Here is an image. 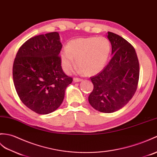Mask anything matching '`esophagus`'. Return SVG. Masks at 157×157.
<instances>
[{
    "instance_id": "obj_1",
    "label": "esophagus",
    "mask_w": 157,
    "mask_h": 157,
    "mask_svg": "<svg viewBox=\"0 0 157 157\" xmlns=\"http://www.w3.org/2000/svg\"><path fill=\"white\" fill-rule=\"evenodd\" d=\"M82 79L78 78H74V82H82Z\"/></svg>"
}]
</instances>
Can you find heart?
Returning <instances> with one entry per match:
<instances>
[{"label":"heart","mask_w":157,"mask_h":157,"mask_svg":"<svg viewBox=\"0 0 157 157\" xmlns=\"http://www.w3.org/2000/svg\"><path fill=\"white\" fill-rule=\"evenodd\" d=\"M110 43L104 37H88L71 40L60 54L63 70L69 74L75 66L80 74L94 75L105 67L110 53Z\"/></svg>","instance_id":"heart-1"}]
</instances>
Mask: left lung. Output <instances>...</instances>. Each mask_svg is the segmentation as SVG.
Listing matches in <instances>:
<instances>
[{
    "label": "left lung",
    "mask_w": 157,
    "mask_h": 157,
    "mask_svg": "<svg viewBox=\"0 0 157 157\" xmlns=\"http://www.w3.org/2000/svg\"><path fill=\"white\" fill-rule=\"evenodd\" d=\"M113 56L102 70L90 79L93 91L88 97L96 110L112 113L124 106L135 94L139 79L136 51L126 39L108 32Z\"/></svg>",
    "instance_id": "left-lung-1"
}]
</instances>
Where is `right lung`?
I'll list each match as a JSON object with an SVG mask.
<instances>
[{
    "label": "right lung",
    "instance_id": "right-lung-1",
    "mask_svg": "<svg viewBox=\"0 0 157 157\" xmlns=\"http://www.w3.org/2000/svg\"><path fill=\"white\" fill-rule=\"evenodd\" d=\"M61 48L59 33H49L27 40L14 59L13 77L17 93L22 102L37 114L57 110L73 81L61 68Z\"/></svg>",
    "mask_w": 157,
    "mask_h": 157
}]
</instances>
